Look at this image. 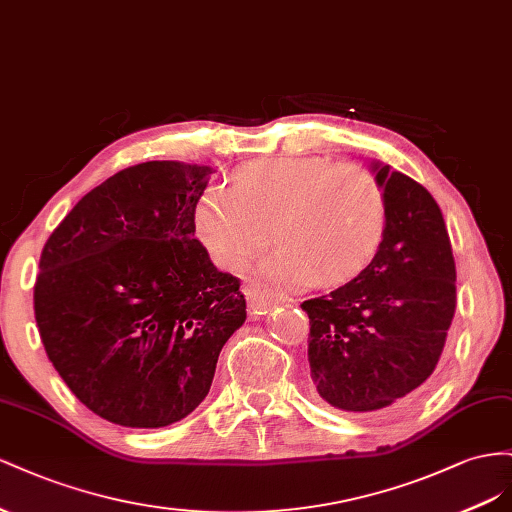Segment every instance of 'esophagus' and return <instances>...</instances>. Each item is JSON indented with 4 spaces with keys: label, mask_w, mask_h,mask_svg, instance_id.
<instances>
[{
    "label": "esophagus",
    "mask_w": 512,
    "mask_h": 512,
    "mask_svg": "<svg viewBox=\"0 0 512 512\" xmlns=\"http://www.w3.org/2000/svg\"><path fill=\"white\" fill-rule=\"evenodd\" d=\"M244 296H246V300H248V311H251L253 317L266 315L268 309H270V306H272L274 302L283 300V296L272 294V291L264 289L259 283H248V285L244 287Z\"/></svg>",
    "instance_id": "obj_1"
}]
</instances>
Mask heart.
Wrapping results in <instances>:
<instances>
[{
  "instance_id": "1",
  "label": "heart",
  "mask_w": 512,
  "mask_h": 512,
  "mask_svg": "<svg viewBox=\"0 0 512 512\" xmlns=\"http://www.w3.org/2000/svg\"><path fill=\"white\" fill-rule=\"evenodd\" d=\"M197 236L229 270H244L272 240L283 246L264 264L287 287L345 285L379 255L388 201L360 165L287 156L242 167L231 186H210L195 208Z\"/></svg>"
}]
</instances>
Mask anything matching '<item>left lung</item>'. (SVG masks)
<instances>
[{
  "instance_id": "8db88e82",
  "label": "left lung",
  "mask_w": 512,
  "mask_h": 512,
  "mask_svg": "<svg viewBox=\"0 0 512 512\" xmlns=\"http://www.w3.org/2000/svg\"><path fill=\"white\" fill-rule=\"evenodd\" d=\"M388 231L367 272L304 300L317 394L343 412H377L422 386L442 356L457 304L446 223L431 193L373 160Z\"/></svg>"
}]
</instances>
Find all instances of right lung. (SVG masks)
Listing matches in <instances>:
<instances>
[{
	"instance_id": "1",
	"label": "right lung",
	"mask_w": 512,
	"mask_h": 512,
	"mask_svg": "<svg viewBox=\"0 0 512 512\" xmlns=\"http://www.w3.org/2000/svg\"><path fill=\"white\" fill-rule=\"evenodd\" d=\"M208 165L150 160L87 193L40 255L34 313L72 394L122 427L158 429L208 397L246 319L240 279L195 238Z\"/></svg>"
}]
</instances>
